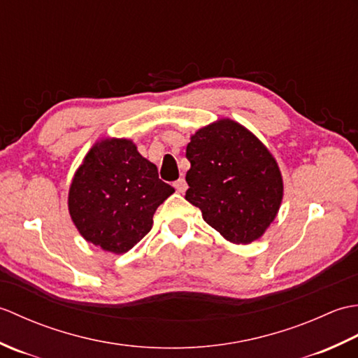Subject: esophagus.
Returning a JSON list of instances; mask_svg holds the SVG:
<instances>
[{
    "label": "esophagus",
    "mask_w": 358,
    "mask_h": 358,
    "mask_svg": "<svg viewBox=\"0 0 358 358\" xmlns=\"http://www.w3.org/2000/svg\"><path fill=\"white\" fill-rule=\"evenodd\" d=\"M173 187L177 189V192H178V194H185V192H186V189H187L186 180H185V178H178V180L175 181V183H173Z\"/></svg>",
    "instance_id": "34e87169"
}]
</instances>
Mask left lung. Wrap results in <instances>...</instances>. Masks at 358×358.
Masks as SVG:
<instances>
[{"label":"left lung","mask_w":358,"mask_h":358,"mask_svg":"<svg viewBox=\"0 0 358 358\" xmlns=\"http://www.w3.org/2000/svg\"><path fill=\"white\" fill-rule=\"evenodd\" d=\"M186 200L237 245L260 238L275 218L283 180L271 152L231 120L200 129L186 148Z\"/></svg>","instance_id":"8db88e82"}]
</instances>
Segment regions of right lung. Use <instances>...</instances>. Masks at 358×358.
Wrapping results in <instances>:
<instances>
[{"label": "right lung", "instance_id": "add662e5", "mask_svg": "<svg viewBox=\"0 0 358 358\" xmlns=\"http://www.w3.org/2000/svg\"><path fill=\"white\" fill-rule=\"evenodd\" d=\"M175 189L129 140H104L89 150L73 177L69 212L87 241L127 252L152 229L157 208Z\"/></svg>", "mask_w": 358, "mask_h": 358}]
</instances>
